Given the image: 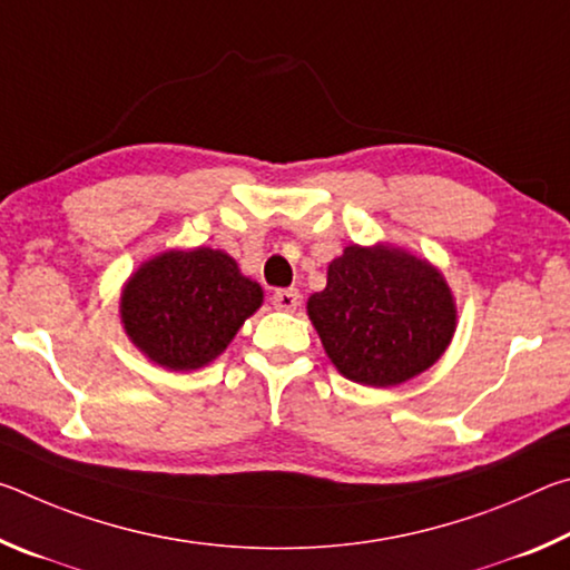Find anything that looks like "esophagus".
I'll list each match as a JSON object with an SVG mask.
<instances>
[{"mask_svg":"<svg viewBox=\"0 0 570 570\" xmlns=\"http://www.w3.org/2000/svg\"><path fill=\"white\" fill-rule=\"evenodd\" d=\"M272 302H274L278 312H296L298 292H296V288H282V292H276L272 296Z\"/></svg>","mask_w":570,"mask_h":570,"instance_id":"34e87169","label":"esophagus"}]
</instances>
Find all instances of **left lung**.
<instances>
[{"label": "left lung", "instance_id": "obj_1", "mask_svg": "<svg viewBox=\"0 0 570 570\" xmlns=\"http://www.w3.org/2000/svg\"><path fill=\"white\" fill-rule=\"evenodd\" d=\"M306 314L326 356L346 380L397 387L435 364L458 330L445 276L392 244L344 248L326 268Z\"/></svg>", "mask_w": 570, "mask_h": 570}]
</instances>
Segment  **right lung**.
Returning a JSON list of instances; mask_svg holds the SVG:
<instances>
[{
	"mask_svg": "<svg viewBox=\"0 0 570 570\" xmlns=\"http://www.w3.org/2000/svg\"><path fill=\"white\" fill-rule=\"evenodd\" d=\"M262 304L264 288L226 250L170 248L122 284L120 324L153 364L190 372L224 354Z\"/></svg>",
	"mask_w": 570,
	"mask_h": 570,
	"instance_id": "1",
	"label": "right lung"
}]
</instances>
